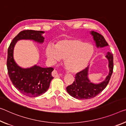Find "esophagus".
Wrapping results in <instances>:
<instances>
[{
    "label": "esophagus",
    "instance_id": "esophagus-1",
    "mask_svg": "<svg viewBox=\"0 0 126 126\" xmlns=\"http://www.w3.org/2000/svg\"><path fill=\"white\" fill-rule=\"evenodd\" d=\"M52 76L54 77H59V74L58 73L57 71L54 70L52 72Z\"/></svg>",
    "mask_w": 126,
    "mask_h": 126
}]
</instances>
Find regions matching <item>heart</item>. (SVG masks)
Returning a JSON list of instances; mask_svg holds the SVG:
<instances>
[{
  "label": "heart",
  "instance_id": "1",
  "mask_svg": "<svg viewBox=\"0 0 126 126\" xmlns=\"http://www.w3.org/2000/svg\"><path fill=\"white\" fill-rule=\"evenodd\" d=\"M93 51L91 45L80 40L71 39L59 41L55 45H48L46 55L53 63L65 58L64 64L67 70L77 73L87 67Z\"/></svg>",
  "mask_w": 126,
  "mask_h": 126
}]
</instances>
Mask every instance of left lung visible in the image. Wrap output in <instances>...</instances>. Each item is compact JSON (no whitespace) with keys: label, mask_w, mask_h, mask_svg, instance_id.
Returning a JSON list of instances; mask_svg holds the SVG:
<instances>
[{"label":"left lung","mask_w":126,"mask_h":126,"mask_svg":"<svg viewBox=\"0 0 126 126\" xmlns=\"http://www.w3.org/2000/svg\"><path fill=\"white\" fill-rule=\"evenodd\" d=\"M91 34L96 43L97 47H103L108 45L103 36L95 31ZM106 58L109 61V73L106 79L98 84L91 83L88 79L89 66L85 69L76 73L73 83L67 87V91L72 96L79 100L90 99L95 97L103 91L108 84L113 71V57L111 53L108 52Z\"/></svg>","instance_id":"obj_1"}]
</instances>
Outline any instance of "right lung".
<instances>
[{
	"label": "right lung",
	"instance_id": "1",
	"mask_svg": "<svg viewBox=\"0 0 126 126\" xmlns=\"http://www.w3.org/2000/svg\"><path fill=\"white\" fill-rule=\"evenodd\" d=\"M42 31L27 30L20 32L13 39L8 49L7 66L10 79L20 93L29 97H37L44 94L49 89L53 79L52 67L42 68L35 65L29 68L19 67L13 58V50L16 43L22 39L32 40L37 43L44 42Z\"/></svg>",
	"mask_w": 126,
	"mask_h": 126
}]
</instances>
